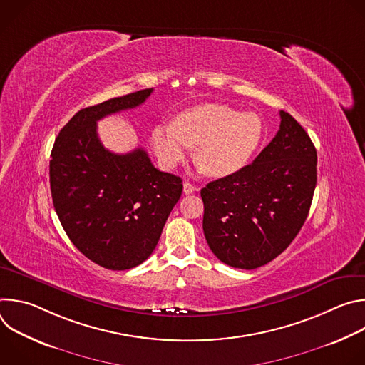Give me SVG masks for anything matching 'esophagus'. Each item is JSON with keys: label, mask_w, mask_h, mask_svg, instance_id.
Wrapping results in <instances>:
<instances>
[{"label": "esophagus", "mask_w": 365, "mask_h": 365, "mask_svg": "<svg viewBox=\"0 0 365 365\" xmlns=\"http://www.w3.org/2000/svg\"><path fill=\"white\" fill-rule=\"evenodd\" d=\"M196 190H197V186H195V185L189 183V182H185V183H183V193H185V195H190V193H193V192H196Z\"/></svg>", "instance_id": "1"}]
</instances>
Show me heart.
I'll list each match as a JSON object with an SVG mask.
<instances>
[{
    "mask_svg": "<svg viewBox=\"0 0 365 365\" xmlns=\"http://www.w3.org/2000/svg\"><path fill=\"white\" fill-rule=\"evenodd\" d=\"M264 135L255 113H240L221 103L193 107L153 130L155 155L165 169L176 168L196 147L195 160L210 176L225 178L245 168Z\"/></svg>",
    "mask_w": 365,
    "mask_h": 365,
    "instance_id": "obj_1",
    "label": "heart"
}]
</instances>
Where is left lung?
<instances>
[{
  "instance_id": "8db88e82",
  "label": "left lung",
  "mask_w": 365,
  "mask_h": 365,
  "mask_svg": "<svg viewBox=\"0 0 365 365\" xmlns=\"http://www.w3.org/2000/svg\"><path fill=\"white\" fill-rule=\"evenodd\" d=\"M280 128L255 160L202 190L203 234L222 263L252 270L282 254L303 227L317 186V148L280 111Z\"/></svg>"
}]
</instances>
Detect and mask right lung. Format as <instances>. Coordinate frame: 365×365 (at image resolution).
<instances>
[{
    "label": "right lung",
    "mask_w": 365,
    "mask_h": 365,
    "mask_svg": "<svg viewBox=\"0 0 365 365\" xmlns=\"http://www.w3.org/2000/svg\"><path fill=\"white\" fill-rule=\"evenodd\" d=\"M151 92L141 89L78 111L50 154L51 199L65 232L108 270L145 262L183 189L182 179L155 169L143 148L111 153L96 133V121L141 106Z\"/></svg>",
    "instance_id": "add662e5"
}]
</instances>
